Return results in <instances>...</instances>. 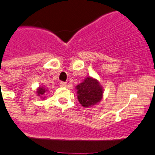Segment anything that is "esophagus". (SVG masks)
Wrapping results in <instances>:
<instances>
[{"label": "esophagus", "instance_id": "1", "mask_svg": "<svg viewBox=\"0 0 155 155\" xmlns=\"http://www.w3.org/2000/svg\"><path fill=\"white\" fill-rule=\"evenodd\" d=\"M60 86H61V87H65V86H66V82H60Z\"/></svg>", "mask_w": 155, "mask_h": 155}]
</instances>
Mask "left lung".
Here are the masks:
<instances>
[{
  "mask_svg": "<svg viewBox=\"0 0 155 155\" xmlns=\"http://www.w3.org/2000/svg\"><path fill=\"white\" fill-rule=\"evenodd\" d=\"M78 100L83 107H89L95 105L102 98V88L96 79L87 77L82 83L78 85Z\"/></svg>",
  "mask_w": 155,
  "mask_h": 155,
  "instance_id": "obj_1",
  "label": "left lung"
}]
</instances>
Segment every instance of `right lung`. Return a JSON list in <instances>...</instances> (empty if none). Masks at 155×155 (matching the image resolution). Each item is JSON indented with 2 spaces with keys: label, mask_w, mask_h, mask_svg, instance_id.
<instances>
[{
  "label": "right lung",
  "mask_w": 155,
  "mask_h": 155,
  "mask_svg": "<svg viewBox=\"0 0 155 155\" xmlns=\"http://www.w3.org/2000/svg\"><path fill=\"white\" fill-rule=\"evenodd\" d=\"M46 89H44V88H43V87H40L38 89H37V95H39V96H41L42 95H43V94L45 93V92H46Z\"/></svg>",
  "instance_id": "1"
}]
</instances>
